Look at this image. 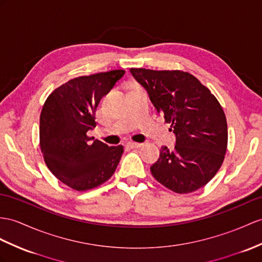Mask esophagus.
<instances>
[{
  "instance_id": "34e87169",
  "label": "esophagus",
  "mask_w": 262,
  "mask_h": 262,
  "mask_svg": "<svg viewBox=\"0 0 262 262\" xmlns=\"http://www.w3.org/2000/svg\"><path fill=\"white\" fill-rule=\"evenodd\" d=\"M126 145L129 146V148H131V149H137V148H140V146H142V143L130 141V142H127V143H126Z\"/></svg>"
}]
</instances>
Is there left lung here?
Wrapping results in <instances>:
<instances>
[{"mask_svg":"<svg viewBox=\"0 0 262 262\" xmlns=\"http://www.w3.org/2000/svg\"><path fill=\"white\" fill-rule=\"evenodd\" d=\"M176 135L173 150L162 146L151 173L162 186L186 194L205 187L221 168L228 144L226 114L214 95L192 74L130 69Z\"/></svg>","mask_w":262,"mask_h":262,"instance_id":"8db88e82","label":"left lung"}]
</instances>
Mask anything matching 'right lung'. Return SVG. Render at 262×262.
Here are the masks:
<instances>
[{
    "label": "right lung",
    "instance_id": "right-lung-1",
    "mask_svg": "<svg viewBox=\"0 0 262 262\" xmlns=\"http://www.w3.org/2000/svg\"><path fill=\"white\" fill-rule=\"evenodd\" d=\"M124 70L83 75L56 88L40 116V146L49 170L66 186L86 191L113 176L123 146H109L86 133L102 97L123 78Z\"/></svg>",
    "mask_w": 262,
    "mask_h": 262
}]
</instances>
